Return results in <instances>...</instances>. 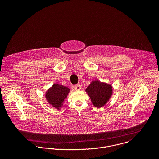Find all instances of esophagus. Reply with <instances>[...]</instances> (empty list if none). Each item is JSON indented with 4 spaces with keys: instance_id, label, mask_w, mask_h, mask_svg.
<instances>
[{
    "instance_id": "34e87169",
    "label": "esophagus",
    "mask_w": 159,
    "mask_h": 159,
    "mask_svg": "<svg viewBox=\"0 0 159 159\" xmlns=\"http://www.w3.org/2000/svg\"><path fill=\"white\" fill-rule=\"evenodd\" d=\"M74 88H75V90L78 91V90H80V89H81V85H80V84H77V85H75V86H74Z\"/></svg>"
}]
</instances>
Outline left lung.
<instances>
[{
	"instance_id": "1",
	"label": "left lung",
	"mask_w": 159,
	"mask_h": 159,
	"mask_svg": "<svg viewBox=\"0 0 159 159\" xmlns=\"http://www.w3.org/2000/svg\"><path fill=\"white\" fill-rule=\"evenodd\" d=\"M86 92L91 98L94 107H103L113 94V87L111 84L100 82L99 80L92 81L86 88Z\"/></svg>"
}]
</instances>
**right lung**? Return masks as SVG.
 Wrapping results in <instances>:
<instances>
[{
	"label": "right lung",
	"instance_id": "1",
	"mask_svg": "<svg viewBox=\"0 0 159 159\" xmlns=\"http://www.w3.org/2000/svg\"><path fill=\"white\" fill-rule=\"evenodd\" d=\"M69 92L70 89L67 87L59 84H53L52 86L46 92V99L52 107L60 110Z\"/></svg>",
	"mask_w": 159,
	"mask_h": 159
}]
</instances>
